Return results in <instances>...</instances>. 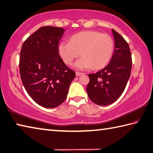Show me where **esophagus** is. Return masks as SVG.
Masks as SVG:
<instances>
[{
	"instance_id": "1",
	"label": "esophagus",
	"mask_w": 153,
	"mask_h": 153,
	"mask_svg": "<svg viewBox=\"0 0 153 153\" xmlns=\"http://www.w3.org/2000/svg\"><path fill=\"white\" fill-rule=\"evenodd\" d=\"M76 76H80V75H82V74H83V73H80V72H76Z\"/></svg>"
}]
</instances>
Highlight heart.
Returning a JSON list of instances; mask_svg holds the SVG:
<instances>
[{
    "label": "heart",
    "mask_w": 153,
    "mask_h": 153,
    "mask_svg": "<svg viewBox=\"0 0 153 153\" xmlns=\"http://www.w3.org/2000/svg\"><path fill=\"white\" fill-rule=\"evenodd\" d=\"M58 50L66 64H72L80 53L82 57L74 63V67L80 70L91 67L97 70L105 67L111 60L114 42L108 34L84 31L72 36L70 42H60Z\"/></svg>",
    "instance_id": "obj_1"
}]
</instances>
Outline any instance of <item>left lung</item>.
Here are the masks:
<instances>
[{
  "instance_id": "1",
  "label": "left lung",
  "mask_w": 153,
  "mask_h": 153,
  "mask_svg": "<svg viewBox=\"0 0 153 153\" xmlns=\"http://www.w3.org/2000/svg\"><path fill=\"white\" fill-rule=\"evenodd\" d=\"M114 49L109 64L94 74H89L86 87L92 102L100 106L111 105L121 96L130 78L132 58L130 48L123 37L112 29Z\"/></svg>"
}]
</instances>
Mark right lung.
I'll return each mask as SVG.
<instances>
[{"instance_id": "add662e5", "label": "right lung", "mask_w": 153, "mask_h": 153, "mask_svg": "<svg viewBox=\"0 0 153 153\" xmlns=\"http://www.w3.org/2000/svg\"><path fill=\"white\" fill-rule=\"evenodd\" d=\"M65 32L60 27L40 28L24 42L20 53L22 84L34 101L45 108L65 101L76 76L59 56V40Z\"/></svg>"}]
</instances>
